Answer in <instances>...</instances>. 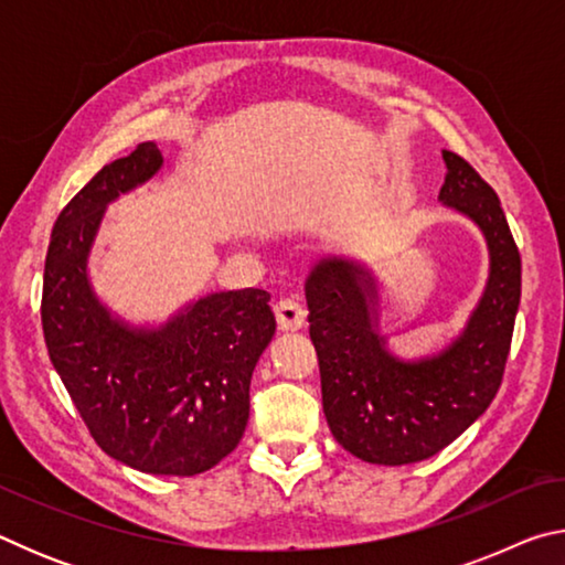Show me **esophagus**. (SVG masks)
<instances>
[{
	"label": "esophagus",
	"instance_id": "obj_1",
	"mask_svg": "<svg viewBox=\"0 0 565 565\" xmlns=\"http://www.w3.org/2000/svg\"><path fill=\"white\" fill-rule=\"evenodd\" d=\"M274 313L281 331H299L306 321V311L299 299H281L274 306Z\"/></svg>",
	"mask_w": 565,
	"mask_h": 565
}]
</instances>
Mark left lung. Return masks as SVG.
<instances>
[{
    "mask_svg": "<svg viewBox=\"0 0 565 565\" xmlns=\"http://www.w3.org/2000/svg\"><path fill=\"white\" fill-rule=\"evenodd\" d=\"M438 202L478 226L489 279L463 331L424 359L391 353L379 329V281L366 264L329 256L306 279L309 337L319 356L323 416L361 461L404 466L456 441L499 394L521 301V254L495 191L444 151Z\"/></svg>",
    "mask_w": 565,
    "mask_h": 565,
    "instance_id": "obj_1",
    "label": "left lung"
}]
</instances>
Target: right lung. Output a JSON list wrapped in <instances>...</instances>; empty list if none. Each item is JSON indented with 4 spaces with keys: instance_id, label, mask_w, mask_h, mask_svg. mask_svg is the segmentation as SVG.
<instances>
[{
    "instance_id": "obj_1",
    "label": "right lung",
    "mask_w": 565,
    "mask_h": 565,
    "mask_svg": "<svg viewBox=\"0 0 565 565\" xmlns=\"http://www.w3.org/2000/svg\"><path fill=\"white\" fill-rule=\"evenodd\" d=\"M145 141L97 171L62 209L44 264L50 359L104 454L154 476H196L242 441L248 384L276 331L269 291H216L159 327L114 313L94 291L89 254L107 206L159 174Z\"/></svg>"
}]
</instances>
